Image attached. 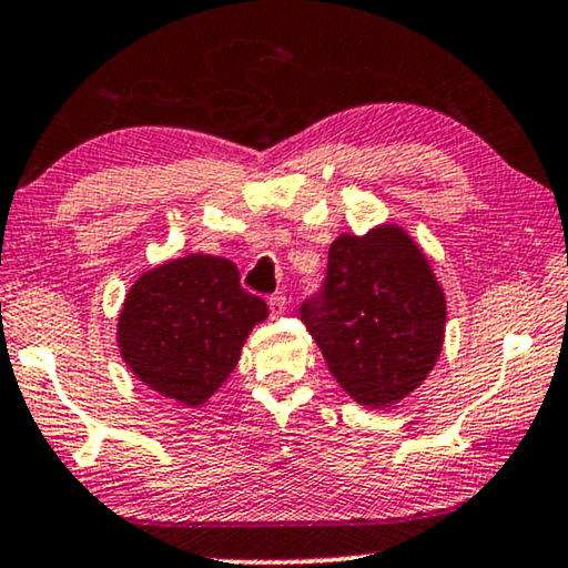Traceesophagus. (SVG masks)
Segmentation results:
<instances>
[{
    "mask_svg": "<svg viewBox=\"0 0 568 568\" xmlns=\"http://www.w3.org/2000/svg\"><path fill=\"white\" fill-rule=\"evenodd\" d=\"M285 305H287V301H285V295H270L267 298V308H270V316L273 318H281L283 313H285Z\"/></svg>",
    "mask_w": 568,
    "mask_h": 568,
    "instance_id": "34e87169",
    "label": "esophagus"
}]
</instances>
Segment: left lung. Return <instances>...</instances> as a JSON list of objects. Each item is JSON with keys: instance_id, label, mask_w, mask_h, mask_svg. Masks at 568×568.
Returning a JSON list of instances; mask_svg holds the SVG:
<instances>
[{"instance_id": "obj_1", "label": "left lung", "mask_w": 568, "mask_h": 568, "mask_svg": "<svg viewBox=\"0 0 568 568\" xmlns=\"http://www.w3.org/2000/svg\"><path fill=\"white\" fill-rule=\"evenodd\" d=\"M301 321L351 399L372 409L402 402L435 368L447 301L422 247L399 224L338 235L328 273Z\"/></svg>"}]
</instances>
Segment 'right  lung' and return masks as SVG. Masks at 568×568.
Returning <instances> with one entry per match:
<instances>
[{
    "label": "right lung",
    "instance_id": "1",
    "mask_svg": "<svg viewBox=\"0 0 568 568\" xmlns=\"http://www.w3.org/2000/svg\"><path fill=\"white\" fill-rule=\"evenodd\" d=\"M267 318L227 257L192 255L146 270L125 293L121 358L149 389L200 407L227 382L250 331Z\"/></svg>",
    "mask_w": 568,
    "mask_h": 568
}]
</instances>
